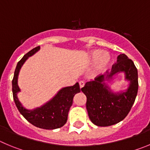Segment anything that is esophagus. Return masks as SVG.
Returning a JSON list of instances; mask_svg holds the SVG:
<instances>
[{"label": "esophagus", "mask_w": 150, "mask_h": 150, "mask_svg": "<svg viewBox=\"0 0 150 150\" xmlns=\"http://www.w3.org/2000/svg\"><path fill=\"white\" fill-rule=\"evenodd\" d=\"M84 84H85V83L83 81H81L79 82V85H80V87H81V88L83 87Z\"/></svg>", "instance_id": "esophagus-1"}]
</instances>
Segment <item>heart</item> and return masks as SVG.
Listing matches in <instances>:
<instances>
[{
    "instance_id": "obj_1",
    "label": "heart",
    "mask_w": 150,
    "mask_h": 150,
    "mask_svg": "<svg viewBox=\"0 0 150 150\" xmlns=\"http://www.w3.org/2000/svg\"><path fill=\"white\" fill-rule=\"evenodd\" d=\"M89 62L91 64H96L98 62L99 68L105 69L111 62V58L108 53H103L100 50L92 51L89 56Z\"/></svg>"
}]
</instances>
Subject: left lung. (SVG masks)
I'll return each mask as SVG.
<instances>
[{"label":"left lung","mask_w":150,"mask_h":150,"mask_svg":"<svg viewBox=\"0 0 150 150\" xmlns=\"http://www.w3.org/2000/svg\"><path fill=\"white\" fill-rule=\"evenodd\" d=\"M124 71L130 81L127 90L113 93L105 83L117 72ZM138 70L133 61L125 54L117 56V62L112 67L110 73L100 75L94 81L86 82L81 91L86 96V109L89 119L98 127H109L124 120L129 112L138 94Z\"/></svg>","instance_id":"left-lung-1"}]
</instances>
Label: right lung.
<instances>
[{
  "label": "right lung",
  "mask_w": 150,
  "mask_h": 150,
  "mask_svg": "<svg viewBox=\"0 0 150 150\" xmlns=\"http://www.w3.org/2000/svg\"><path fill=\"white\" fill-rule=\"evenodd\" d=\"M39 50L40 46L33 49L18 61L12 79L13 99L18 111L30 124L38 128L54 129L63 127L67 123L68 112L73 102L74 96L80 92L81 89L79 83H76L72 86L63 88L50 101L40 108L34 110H27L23 108L17 97V93L20 91L18 85V73L26 60Z\"/></svg>",
  "instance_id": "right-lung-1"
}]
</instances>
